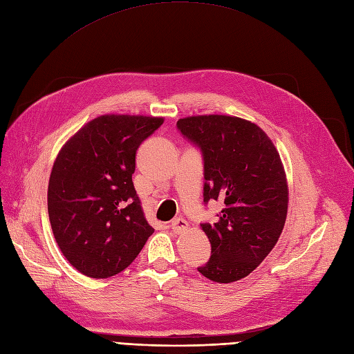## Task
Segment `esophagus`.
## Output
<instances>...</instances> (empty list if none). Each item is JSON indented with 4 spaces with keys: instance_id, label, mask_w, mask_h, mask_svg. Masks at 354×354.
I'll return each mask as SVG.
<instances>
[{
    "instance_id": "34e87169",
    "label": "esophagus",
    "mask_w": 354,
    "mask_h": 354,
    "mask_svg": "<svg viewBox=\"0 0 354 354\" xmlns=\"http://www.w3.org/2000/svg\"><path fill=\"white\" fill-rule=\"evenodd\" d=\"M170 227H172L174 232H176V234L184 232V231L188 230V222L185 219L178 218V219L172 221V223H170Z\"/></svg>"
}]
</instances>
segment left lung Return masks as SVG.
Segmentation results:
<instances>
[{
    "label": "left lung",
    "instance_id": "8db88e82",
    "mask_svg": "<svg viewBox=\"0 0 354 354\" xmlns=\"http://www.w3.org/2000/svg\"><path fill=\"white\" fill-rule=\"evenodd\" d=\"M176 128L203 157V201L221 200L216 223L201 227L212 245L201 275L234 282L252 273L278 243L288 188L275 145L257 124L232 116L180 119Z\"/></svg>",
    "mask_w": 354,
    "mask_h": 354
}]
</instances>
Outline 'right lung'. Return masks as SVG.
<instances>
[{"label": "right lung", "instance_id": "1", "mask_svg": "<svg viewBox=\"0 0 354 354\" xmlns=\"http://www.w3.org/2000/svg\"><path fill=\"white\" fill-rule=\"evenodd\" d=\"M162 124V118L100 116L55 158L48 184L53 234L71 265L89 278L127 269L154 232L132 174L136 150Z\"/></svg>", "mask_w": 354, "mask_h": 354}]
</instances>
